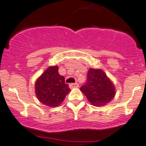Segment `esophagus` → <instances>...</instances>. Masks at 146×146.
I'll return each instance as SVG.
<instances>
[{"mask_svg":"<svg viewBox=\"0 0 146 146\" xmlns=\"http://www.w3.org/2000/svg\"><path fill=\"white\" fill-rule=\"evenodd\" d=\"M79 86V84L78 83H71L69 84V87L70 88H78Z\"/></svg>","mask_w":146,"mask_h":146,"instance_id":"obj_1","label":"esophagus"}]
</instances>
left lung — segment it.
I'll use <instances>...</instances> for the list:
<instances>
[{"instance_id":"obj_1","label":"left lung","mask_w":146,"mask_h":146,"mask_svg":"<svg viewBox=\"0 0 146 146\" xmlns=\"http://www.w3.org/2000/svg\"><path fill=\"white\" fill-rule=\"evenodd\" d=\"M88 100L94 106H103L113 100L116 94L115 86L101 69L90 68L87 81L80 88Z\"/></svg>"}]
</instances>
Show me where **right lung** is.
Returning <instances> with one entry per match:
<instances>
[{
  "label": "right lung",
  "mask_w": 146,
  "mask_h": 146,
  "mask_svg": "<svg viewBox=\"0 0 146 146\" xmlns=\"http://www.w3.org/2000/svg\"><path fill=\"white\" fill-rule=\"evenodd\" d=\"M36 97L41 103L57 107L64 100L70 88L65 83V78L58 73V66H49L35 82Z\"/></svg>",
  "instance_id": "right-lung-1"
}]
</instances>
